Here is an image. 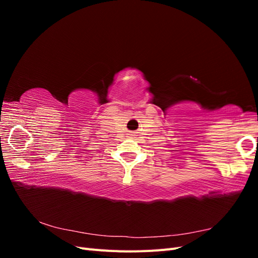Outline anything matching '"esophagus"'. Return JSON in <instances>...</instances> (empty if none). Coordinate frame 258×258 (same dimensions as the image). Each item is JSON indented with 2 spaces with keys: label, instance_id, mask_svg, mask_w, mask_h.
Returning a JSON list of instances; mask_svg holds the SVG:
<instances>
[{
  "label": "esophagus",
  "instance_id": "esophagus-1",
  "mask_svg": "<svg viewBox=\"0 0 258 258\" xmlns=\"http://www.w3.org/2000/svg\"><path fill=\"white\" fill-rule=\"evenodd\" d=\"M128 136H129V138H132V137H135V136H134V134H129Z\"/></svg>",
  "mask_w": 258,
  "mask_h": 258
}]
</instances>
